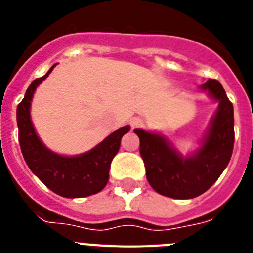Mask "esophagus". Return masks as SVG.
I'll return each instance as SVG.
<instances>
[{"instance_id":"esophagus-1","label":"esophagus","mask_w":253,"mask_h":253,"mask_svg":"<svg viewBox=\"0 0 253 253\" xmlns=\"http://www.w3.org/2000/svg\"><path fill=\"white\" fill-rule=\"evenodd\" d=\"M130 124L133 128H138V126H140V125H142V120L138 119V118H134V119L130 122Z\"/></svg>"}]
</instances>
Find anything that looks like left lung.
<instances>
[{"instance_id": "obj_1", "label": "left lung", "mask_w": 253, "mask_h": 253, "mask_svg": "<svg viewBox=\"0 0 253 253\" xmlns=\"http://www.w3.org/2000/svg\"><path fill=\"white\" fill-rule=\"evenodd\" d=\"M218 109L209 123L200 147L181 154L163 134L134 129L146 175L154 191L172 199H193L205 193L222 175L232 157L234 144L233 105L223 86L208 80L200 86Z\"/></svg>"}]
</instances>
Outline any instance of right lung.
I'll return each instance as SVG.
<instances>
[{
	"mask_svg": "<svg viewBox=\"0 0 253 253\" xmlns=\"http://www.w3.org/2000/svg\"><path fill=\"white\" fill-rule=\"evenodd\" d=\"M31 82L16 110L19 142L22 156L31 172L53 193L63 198H84L100 193L109 181L113 158L120 148V140L130 130L129 125L113 131L92 149L76 156H64L49 149L42 142L31 122V101L38 86L53 71Z\"/></svg>",
	"mask_w": 253,
	"mask_h": 253,
	"instance_id": "right-lung-1",
	"label": "right lung"
}]
</instances>
